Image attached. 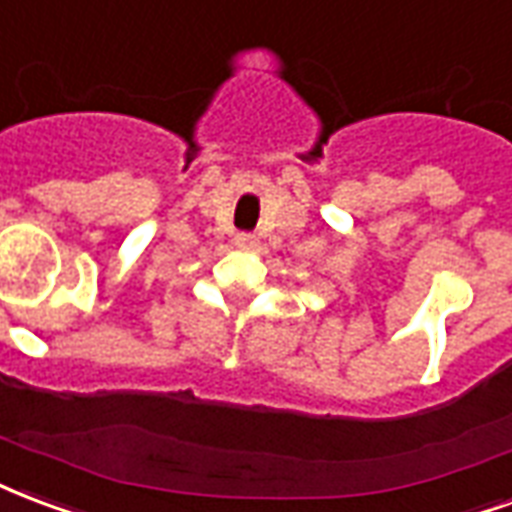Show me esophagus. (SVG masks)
I'll return each instance as SVG.
<instances>
[{
  "mask_svg": "<svg viewBox=\"0 0 512 512\" xmlns=\"http://www.w3.org/2000/svg\"><path fill=\"white\" fill-rule=\"evenodd\" d=\"M233 244L241 249V252H255L257 249V238L252 236V233H238L236 238H233Z\"/></svg>",
  "mask_w": 512,
  "mask_h": 512,
  "instance_id": "34e87169",
  "label": "esophagus"
}]
</instances>
